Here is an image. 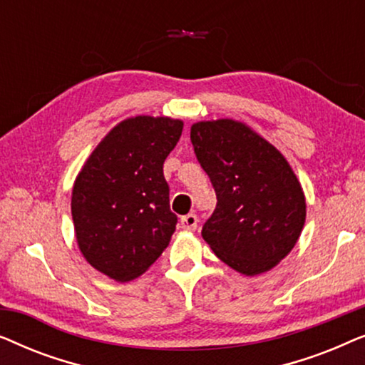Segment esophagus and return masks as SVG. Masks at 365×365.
<instances>
[{"label":"esophagus","instance_id":"1","mask_svg":"<svg viewBox=\"0 0 365 365\" xmlns=\"http://www.w3.org/2000/svg\"><path fill=\"white\" fill-rule=\"evenodd\" d=\"M197 222H199V219L196 214H187V216L181 217L179 226H181V229H184V231H194V229L197 227Z\"/></svg>","mask_w":365,"mask_h":365}]
</instances>
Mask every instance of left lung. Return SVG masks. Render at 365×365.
<instances>
[{
	"instance_id": "8db88e82",
	"label": "left lung",
	"mask_w": 365,
	"mask_h": 365,
	"mask_svg": "<svg viewBox=\"0 0 365 365\" xmlns=\"http://www.w3.org/2000/svg\"><path fill=\"white\" fill-rule=\"evenodd\" d=\"M191 143L217 197L202 226L204 241L234 271H271L292 251L306 222V197L292 168L234 119L192 124Z\"/></svg>"
}]
</instances>
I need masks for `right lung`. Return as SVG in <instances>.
Here are the masks:
<instances>
[{
	"instance_id": "1",
	"label": "right lung",
	"mask_w": 365,
	"mask_h": 365,
	"mask_svg": "<svg viewBox=\"0 0 365 365\" xmlns=\"http://www.w3.org/2000/svg\"><path fill=\"white\" fill-rule=\"evenodd\" d=\"M181 119L136 116L109 131L73 186L79 251L99 272L128 282L146 272L176 231L163 164L182 133Z\"/></svg>"
}]
</instances>
